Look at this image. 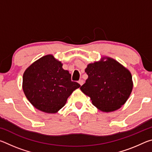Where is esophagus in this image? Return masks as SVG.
<instances>
[{
    "label": "esophagus",
    "instance_id": "obj_1",
    "mask_svg": "<svg viewBox=\"0 0 152 152\" xmlns=\"http://www.w3.org/2000/svg\"><path fill=\"white\" fill-rule=\"evenodd\" d=\"M78 83H79L80 84V86H82V84H84V81L82 80H80L78 81Z\"/></svg>",
    "mask_w": 152,
    "mask_h": 152
}]
</instances>
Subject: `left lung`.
<instances>
[{"instance_id":"1","label":"left lung","mask_w":152,"mask_h":152,"mask_svg":"<svg viewBox=\"0 0 152 152\" xmlns=\"http://www.w3.org/2000/svg\"><path fill=\"white\" fill-rule=\"evenodd\" d=\"M85 72L88 78L80 87L92 103L102 112L117 110L132 93L133 83L130 71L115 59L107 56L88 64Z\"/></svg>"}]
</instances>
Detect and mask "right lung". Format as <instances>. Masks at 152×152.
<instances>
[{
  "instance_id": "1",
  "label": "right lung",
  "mask_w": 152,
  "mask_h": 152,
  "mask_svg": "<svg viewBox=\"0 0 152 152\" xmlns=\"http://www.w3.org/2000/svg\"><path fill=\"white\" fill-rule=\"evenodd\" d=\"M51 54L43 56L25 70L23 90L35 109L46 113H56L80 85L71 80L69 71Z\"/></svg>"
}]
</instances>
